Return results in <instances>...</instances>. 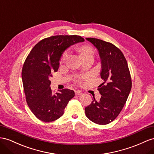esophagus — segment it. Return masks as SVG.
<instances>
[{
    "mask_svg": "<svg viewBox=\"0 0 154 154\" xmlns=\"http://www.w3.org/2000/svg\"><path fill=\"white\" fill-rule=\"evenodd\" d=\"M75 95H81L82 92L81 90H75Z\"/></svg>",
    "mask_w": 154,
    "mask_h": 154,
    "instance_id": "34e87169",
    "label": "esophagus"
}]
</instances>
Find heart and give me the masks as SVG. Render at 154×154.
Instances as JSON below:
<instances>
[{
	"label": "heart",
	"instance_id": "obj_1",
	"mask_svg": "<svg viewBox=\"0 0 154 154\" xmlns=\"http://www.w3.org/2000/svg\"><path fill=\"white\" fill-rule=\"evenodd\" d=\"M79 53H80V56L81 58L88 57V56H94V50L91 47L88 45H82L79 48ZM69 55V51H66L62 54V56L60 59V63L64 62L66 58L68 57Z\"/></svg>",
	"mask_w": 154,
	"mask_h": 154
}]
</instances>
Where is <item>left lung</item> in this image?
<instances>
[{
	"mask_svg": "<svg viewBox=\"0 0 154 154\" xmlns=\"http://www.w3.org/2000/svg\"><path fill=\"white\" fill-rule=\"evenodd\" d=\"M97 49L101 59V78L98 86L101 95L99 101L94 97L91 104L85 107L86 116L100 125L108 124L118 116L131 89V79L128 62L122 51L111 43L87 38Z\"/></svg>",
	"mask_w": 154,
	"mask_h": 154,
	"instance_id": "1",
	"label": "left lung"
}]
</instances>
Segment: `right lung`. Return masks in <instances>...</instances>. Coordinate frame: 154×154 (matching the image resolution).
<instances>
[{
	"instance_id": "1",
	"label": "right lung",
	"mask_w": 154,
	"mask_h": 154,
	"mask_svg": "<svg viewBox=\"0 0 154 154\" xmlns=\"http://www.w3.org/2000/svg\"><path fill=\"white\" fill-rule=\"evenodd\" d=\"M85 42L80 36H54L42 39L31 50L22 69V81L26 103L39 120L49 122L64 114L73 90L63 89L53 94L50 77L59 68L64 51L75 43Z\"/></svg>"
}]
</instances>
